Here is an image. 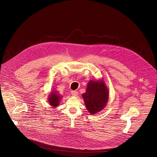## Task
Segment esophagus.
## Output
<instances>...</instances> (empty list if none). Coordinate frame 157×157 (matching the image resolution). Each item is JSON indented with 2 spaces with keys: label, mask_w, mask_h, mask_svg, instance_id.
<instances>
[{
  "label": "esophagus",
  "mask_w": 157,
  "mask_h": 157,
  "mask_svg": "<svg viewBox=\"0 0 157 157\" xmlns=\"http://www.w3.org/2000/svg\"><path fill=\"white\" fill-rule=\"evenodd\" d=\"M71 93H72V95L73 96H78V92L76 91H71Z\"/></svg>",
  "instance_id": "obj_1"
}]
</instances>
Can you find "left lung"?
Wrapping results in <instances>:
<instances>
[{
    "label": "left lung",
    "mask_w": 157,
    "mask_h": 157,
    "mask_svg": "<svg viewBox=\"0 0 157 157\" xmlns=\"http://www.w3.org/2000/svg\"><path fill=\"white\" fill-rule=\"evenodd\" d=\"M82 97L88 112L95 114L106 106L108 101V89L103 80H91Z\"/></svg>",
    "instance_id": "obj_1"
}]
</instances>
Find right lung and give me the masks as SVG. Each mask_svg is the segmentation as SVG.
<instances>
[{"label": "right lung", "instance_id": "1", "mask_svg": "<svg viewBox=\"0 0 157 157\" xmlns=\"http://www.w3.org/2000/svg\"><path fill=\"white\" fill-rule=\"evenodd\" d=\"M61 99V97L59 95V94H58L56 91H52L49 95V103L51 106H52V108H56L59 106Z\"/></svg>", "mask_w": 157, "mask_h": 157}]
</instances>
